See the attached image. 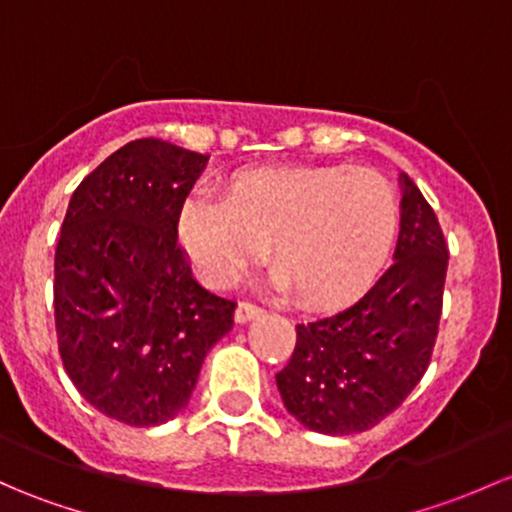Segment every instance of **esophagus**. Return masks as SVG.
<instances>
[{
	"instance_id": "34e87169",
	"label": "esophagus",
	"mask_w": 512,
	"mask_h": 512,
	"mask_svg": "<svg viewBox=\"0 0 512 512\" xmlns=\"http://www.w3.org/2000/svg\"><path fill=\"white\" fill-rule=\"evenodd\" d=\"M260 314L262 309L257 304H252V301H240L238 309H235V321H238V324H247V321L257 319Z\"/></svg>"
}]
</instances>
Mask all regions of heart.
<instances>
[{
  "label": "heart",
  "instance_id": "1",
  "mask_svg": "<svg viewBox=\"0 0 512 512\" xmlns=\"http://www.w3.org/2000/svg\"><path fill=\"white\" fill-rule=\"evenodd\" d=\"M397 198L383 176L346 166H265L240 174L228 201L201 193L181 213L196 267L233 282L272 245V267L304 304L358 292L390 250Z\"/></svg>",
  "mask_w": 512,
  "mask_h": 512
}]
</instances>
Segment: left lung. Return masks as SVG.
<instances>
[{
    "label": "left lung",
    "mask_w": 512,
    "mask_h": 512,
    "mask_svg": "<svg viewBox=\"0 0 512 512\" xmlns=\"http://www.w3.org/2000/svg\"><path fill=\"white\" fill-rule=\"evenodd\" d=\"M400 188L395 262L353 306L299 324L292 360L277 373L284 407L311 432L375 427L405 402L432 358L449 250L407 174Z\"/></svg>",
    "instance_id": "obj_1"
}]
</instances>
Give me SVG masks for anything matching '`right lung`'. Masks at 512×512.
<instances>
[{
  "label": "right lung",
  "mask_w": 512,
  "mask_h": 512,
  "mask_svg": "<svg viewBox=\"0 0 512 512\" xmlns=\"http://www.w3.org/2000/svg\"><path fill=\"white\" fill-rule=\"evenodd\" d=\"M208 157L134 139L75 188L56 245L58 353L80 395L129 427L188 405L235 301L193 279L179 215Z\"/></svg>",
  "instance_id": "right-lung-1"
}]
</instances>
